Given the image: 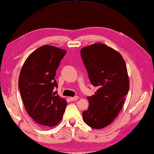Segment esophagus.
<instances>
[{"label":"esophagus","mask_w":154,"mask_h":154,"mask_svg":"<svg viewBox=\"0 0 154 154\" xmlns=\"http://www.w3.org/2000/svg\"><path fill=\"white\" fill-rule=\"evenodd\" d=\"M79 97H70V100L71 101H76L77 100H79Z\"/></svg>","instance_id":"34e87169"}]
</instances>
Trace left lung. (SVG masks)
Here are the masks:
<instances>
[{"mask_svg": "<svg viewBox=\"0 0 154 154\" xmlns=\"http://www.w3.org/2000/svg\"><path fill=\"white\" fill-rule=\"evenodd\" d=\"M81 57L90 83L97 90L88 97L89 107L83 112L90 127L102 129L118 116L129 90V76L125 60L119 52L103 43L83 48Z\"/></svg>", "mask_w": 154, "mask_h": 154, "instance_id": "obj_1", "label": "left lung"}]
</instances>
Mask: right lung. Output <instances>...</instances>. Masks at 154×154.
Instances as JSON below:
<instances>
[{
    "label": "right lung",
    "instance_id": "add662e5",
    "mask_svg": "<svg viewBox=\"0 0 154 154\" xmlns=\"http://www.w3.org/2000/svg\"><path fill=\"white\" fill-rule=\"evenodd\" d=\"M65 50L45 45L25 60L19 76V88L27 113L40 125L53 127L62 119L66 101L54 92L57 69Z\"/></svg>",
    "mask_w": 154,
    "mask_h": 154
}]
</instances>
